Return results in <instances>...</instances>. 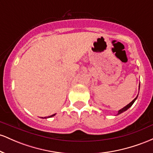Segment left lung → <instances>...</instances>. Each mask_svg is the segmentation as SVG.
<instances>
[{
    "instance_id": "1",
    "label": "left lung",
    "mask_w": 153,
    "mask_h": 153,
    "mask_svg": "<svg viewBox=\"0 0 153 153\" xmlns=\"http://www.w3.org/2000/svg\"><path fill=\"white\" fill-rule=\"evenodd\" d=\"M139 88H140V86H139ZM139 90H140V88H139ZM137 97L135 98V99H134V100H133V101H131V102L129 103V104H127V106H124V108H122V109H120V110H119V112H118V114H117V115H119V114H120L123 113V112H124V111H127V110L128 109V108H129V107L132 106V104H133V103H134V101H135V100L137 99Z\"/></svg>"
}]
</instances>
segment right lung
I'll list each match as a JSON object with an SVG mask.
<instances>
[{
  "instance_id": "obj_1",
  "label": "right lung",
  "mask_w": 153,
  "mask_h": 153,
  "mask_svg": "<svg viewBox=\"0 0 153 153\" xmlns=\"http://www.w3.org/2000/svg\"><path fill=\"white\" fill-rule=\"evenodd\" d=\"M55 115V114H52V115H51V116H50V117H44V118H48V117H54V116ZM43 118V117H42Z\"/></svg>"
}]
</instances>
